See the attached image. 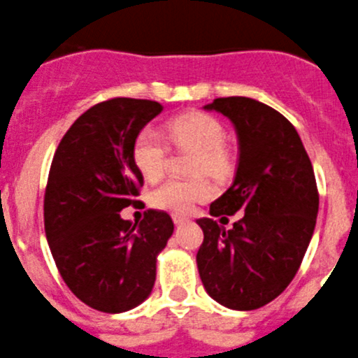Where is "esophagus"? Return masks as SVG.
I'll return each mask as SVG.
<instances>
[{"label":"esophagus","mask_w":358,"mask_h":358,"mask_svg":"<svg viewBox=\"0 0 358 358\" xmlns=\"http://www.w3.org/2000/svg\"><path fill=\"white\" fill-rule=\"evenodd\" d=\"M173 221H175V224H185V223H189V217H185V215L175 214V215H173Z\"/></svg>","instance_id":"esophagus-1"}]
</instances>
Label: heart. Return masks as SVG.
Masks as SVG:
<instances>
[{"label": "heart", "instance_id": "heart-1", "mask_svg": "<svg viewBox=\"0 0 358 358\" xmlns=\"http://www.w3.org/2000/svg\"><path fill=\"white\" fill-rule=\"evenodd\" d=\"M169 135L180 146L198 151L196 173H210L221 176L228 171L224 155V130L217 119L201 112H189L169 123ZM134 164L146 180H157L166 169L167 146L160 131L146 127L137 134L131 148ZM214 194V187L205 178L166 180L151 194L155 207L171 212H187L198 201H205Z\"/></svg>", "mask_w": 358, "mask_h": 358}]
</instances>
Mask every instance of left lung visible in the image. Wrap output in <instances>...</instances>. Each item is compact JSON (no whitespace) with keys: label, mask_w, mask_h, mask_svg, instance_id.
Returning a JSON list of instances; mask_svg holds the SVG:
<instances>
[{"label":"left lung","mask_w":358,"mask_h":358,"mask_svg":"<svg viewBox=\"0 0 358 358\" xmlns=\"http://www.w3.org/2000/svg\"><path fill=\"white\" fill-rule=\"evenodd\" d=\"M230 119L239 141L234 183L210 205L203 230L199 278L212 299L231 310H255L285 291L315 228L320 196L296 128L275 108L243 96L205 105ZM244 210L227 231L214 217Z\"/></svg>","instance_id":"8db88e82"}]
</instances>
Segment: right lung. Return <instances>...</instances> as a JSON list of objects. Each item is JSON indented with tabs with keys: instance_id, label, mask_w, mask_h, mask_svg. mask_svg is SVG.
Segmentation results:
<instances>
[{
	"instance_id": "right-lung-1",
	"label": "right lung",
	"mask_w": 358,
	"mask_h": 358,
	"mask_svg": "<svg viewBox=\"0 0 358 358\" xmlns=\"http://www.w3.org/2000/svg\"><path fill=\"white\" fill-rule=\"evenodd\" d=\"M164 107L114 98L83 112L55 151L44 194V230L67 287L89 307L121 314L141 305L157 278V257L175 224L162 210L131 227L119 212L144 178L131 148Z\"/></svg>"
}]
</instances>
